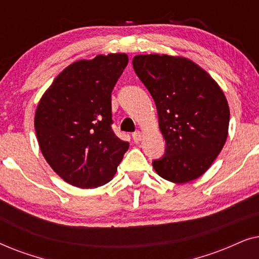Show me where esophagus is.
<instances>
[{
  "mask_svg": "<svg viewBox=\"0 0 259 259\" xmlns=\"http://www.w3.org/2000/svg\"><path fill=\"white\" fill-rule=\"evenodd\" d=\"M132 138H133L134 143H139V141L141 140V138H143V134H141V132H139V131H137V132H134L132 134Z\"/></svg>",
  "mask_w": 259,
  "mask_h": 259,
  "instance_id": "1",
  "label": "esophagus"
}]
</instances>
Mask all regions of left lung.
Here are the masks:
<instances>
[{
    "mask_svg": "<svg viewBox=\"0 0 259 259\" xmlns=\"http://www.w3.org/2000/svg\"><path fill=\"white\" fill-rule=\"evenodd\" d=\"M134 72L155 102L166 148L152 165L161 178L183 184L199 178L228 138L230 109L217 82L189 59L137 55Z\"/></svg>",
    "mask_w": 259,
    "mask_h": 259,
    "instance_id": "left-lung-1",
    "label": "left lung"
}]
</instances>
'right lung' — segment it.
Returning a JSON list of instances; mask_svg holds the SVG:
<instances>
[{
  "instance_id": "1",
  "label": "right lung",
  "mask_w": 259,
  "mask_h": 259,
  "mask_svg": "<svg viewBox=\"0 0 259 259\" xmlns=\"http://www.w3.org/2000/svg\"><path fill=\"white\" fill-rule=\"evenodd\" d=\"M128 63L126 54L98 55L63 69L35 113L41 152L70 185L93 189L114 177L130 144L112 130L111 94Z\"/></svg>"
}]
</instances>
